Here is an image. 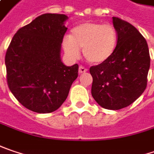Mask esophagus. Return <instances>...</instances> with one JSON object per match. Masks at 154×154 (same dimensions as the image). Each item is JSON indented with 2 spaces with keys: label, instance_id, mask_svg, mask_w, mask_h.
Masks as SVG:
<instances>
[{
  "label": "esophagus",
  "instance_id": "34e87169",
  "mask_svg": "<svg viewBox=\"0 0 154 154\" xmlns=\"http://www.w3.org/2000/svg\"><path fill=\"white\" fill-rule=\"evenodd\" d=\"M78 71H79V73L81 74V73H85L86 71H87V69L85 68L84 66H79V69H78Z\"/></svg>",
  "mask_w": 154,
  "mask_h": 154
}]
</instances>
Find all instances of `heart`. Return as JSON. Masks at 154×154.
I'll return each mask as SVG.
<instances>
[{"instance_id": "1", "label": "heart", "mask_w": 154, "mask_h": 154, "mask_svg": "<svg viewBox=\"0 0 154 154\" xmlns=\"http://www.w3.org/2000/svg\"><path fill=\"white\" fill-rule=\"evenodd\" d=\"M118 44L116 28L109 23L86 22L72 29L70 35L65 36L63 47L70 58L77 59L80 50L88 62L101 64L112 57Z\"/></svg>"}]
</instances>
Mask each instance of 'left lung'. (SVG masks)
Returning a JSON list of instances; mask_svg holds the SVG:
<instances>
[{"mask_svg":"<svg viewBox=\"0 0 154 154\" xmlns=\"http://www.w3.org/2000/svg\"><path fill=\"white\" fill-rule=\"evenodd\" d=\"M118 44L112 57L91 66V95L104 109L119 110L132 104L146 88L150 68L148 45L139 30L120 18L112 17Z\"/></svg>","mask_w":154,"mask_h":154,"instance_id":"left-lung-1","label":"left lung"}]
</instances>
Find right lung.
Instances as JSON below:
<instances>
[{
	"mask_svg": "<svg viewBox=\"0 0 154 154\" xmlns=\"http://www.w3.org/2000/svg\"><path fill=\"white\" fill-rule=\"evenodd\" d=\"M68 16L43 14L15 33L5 56L7 82L15 98L37 113L55 112L68 97L78 65L61 61Z\"/></svg>",
	"mask_w": 154,
	"mask_h": 154,
	"instance_id": "right-lung-1",
	"label": "right lung"
}]
</instances>
